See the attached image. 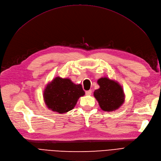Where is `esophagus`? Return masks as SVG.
Here are the masks:
<instances>
[{
	"instance_id": "1",
	"label": "esophagus",
	"mask_w": 161,
	"mask_h": 161,
	"mask_svg": "<svg viewBox=\"0 0 161 161\" xmlns=\"http://www.w3.org/2000/svg\"><path fill=\"white\" fill-rule=\"evenodd\" d=\"M86 95H91L92 93V91L91 90H89V91H86Z\"/></svg>"
}]
</instances>
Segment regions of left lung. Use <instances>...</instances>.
I'll return each mask as SVG.
<instances>
[{
	"label": "left lung",
	"mask_w": 161,
	"mask_h": 161,
	"mask_svg": "<svg viewBox=\"0 0 161 161\" xmlns=\"http://www.w3.org/2000/svg\"><path fill=\"white\" fill-rule=\"evenodd\" d=\"M99 89L94 92L101 109L111 111L118 109L124 101V93L121 86L108 78H101L97 81Z\"/></svg>",
	"instance_id": "obj_1"
}]
</instances>
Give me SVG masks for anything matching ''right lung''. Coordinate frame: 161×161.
I'll list each match as a JSON object with an SVG mask.
<instances>
[{
  "instance_id": "obj_1",
  "label": "right lung",
  "mask_w": 161,
  "mask_h": 161,
  "mask_svg": "<svg viewBox=\"0 0 161 161\" xmlns=\"http://www.w3.org/2000/svg\"><path fill=\"white\" fill-rule=\"evenodd\" d=\"M84 95L81 85H75L69 79L56 77L47 85L43 98L48 108L64 114L74 108L79 97Z\"/></svg>"
}]
</instances>
